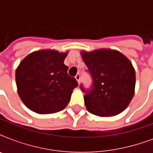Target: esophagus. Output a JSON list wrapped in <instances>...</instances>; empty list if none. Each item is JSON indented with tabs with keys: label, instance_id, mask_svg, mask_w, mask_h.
<instances>
[{
	"label": "esophagus",
	"instance_id": "esophagus-1",
	"mask_svg": "<svg viewBox=\"0 0 153 153\" xmlns=\"http://www.w3.org/2000/svg\"><path fill=\"white\" fill-rule=\"evenodd\" d=\"M75 79H76L77 82L79 83V82H80V80H81V76H80V74H77L76 76H75Z\"/></svg>",
	"mask_w": 153,
	"mask_h": 153
}]
</instances>
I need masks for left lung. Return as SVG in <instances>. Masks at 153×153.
<instances>
[{
  "instance_id": "1",
  "label": "left lung",
  "mask_w": 153,
  "mask_h": 153,
  "mask_svg": "<svg viewBox=\"0 0 153 153\" xmlns=\"http://www.w3.org/2000/svg\"><path fill=\"white\" fill-rule=\"evenodd\" d=\"M82 56L93 81L89 89L80 85L87 110L100 117L115 116L124 111L135 89V71L130 61L111 49L82 51Z\"/></svg>"
}]
</instances>
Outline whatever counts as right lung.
Here are the masks:
<instances>
[{
	"label": "right lung",
	"mask_w": 153,
	"mask_h": 153,
	"mask_svg": "<svg viewBox=\"0 0 153 153\" xmlns=\"http://www.w3.org/2000/svg\"><path fill=\"white\" fill-rule=\"evenodd\" d=\"M67 53L42 50L25 57L16 71L18 94L37 114H54L67 106L76 79L67 74L63 63Z\"/></svg>",
	"instance_id": "1"
}]
</instances>
